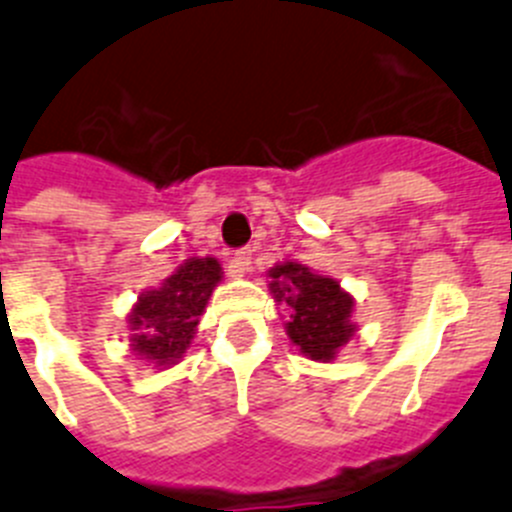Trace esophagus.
Instances as JSON below:
<instances>
[{"instance_id":"34e87169","label":"esophagus","mask_w":512,"mask_h":512,"mask_svg":"<svg viewBox=\"0 0 512 512\" xmlns=\"http://www.w3.org/2000/svg\"><path fill=\"white\" fill-rule=\"evenodd\" d=\"M252 252H255V250H250V247H242V250H237L232 257H229L227 272L232 275V278H242V275L250 270Z\"/></svg>"}]
</instances>
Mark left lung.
Returning a JSON list of instances; mask_svg holds the SVG:
<instances>
[{
	"label": "left lung",
	"instance_id": "left-lung-1",
	"mask_svg": "<svg viewBox=\"0 0 512 512\" xmlns=\"http://www.w3.org/2000/svg\"><path fill=\"white\" fill-rule=\"evenodd\" d=\"M275 298L290 308L288 336L313 361H331L353 336V298L331 278L315 275L298 262H283L270 270Z\"/></svg>",
	"mask_w": 512,
	"mask_h": 512
}]
</instances>
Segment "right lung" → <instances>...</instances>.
<instances>
[{
	"label": "right lung",
	"instance_id": "add662e5",
	"mask_svg": "<svg viewBox=\"0 0 512 512\" xmlns=\"http://www.w3.org/2000/svg\"><path fill=\"white\" fill-rule=\"evenodd\" d=\"M219 280L222 267L214 257H191L161 288L143 293L128 318L133 351L156 366H169L184 356Z\"/></svg>",
	"mask_w": 512,
	"mask_h": 512
}]
</instances>
